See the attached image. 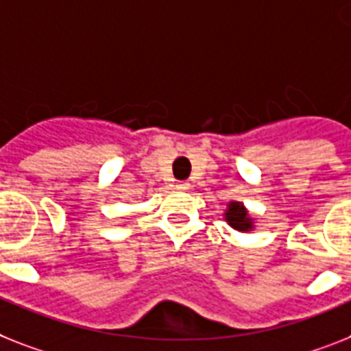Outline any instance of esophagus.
Segmentation results:
<instances>
[{
    "mask_svg": "<svg viewBox=\"0 0 351 351\" xmlns=\"http://www.w3.org/2000/svg\"><path fill=\"white\" fill-rule=\"evenodd\" d=\"M190 188V182L188 181H178L176 182V190H179V192H184V190H188Z\"/></svg>",
    "mask_w": 351,
    "mask_h": 351,
    "instance_id": "34e87169",
    "label": "esophagus"
}]
</instances>
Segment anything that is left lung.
<instances>
[{
	"label": "left lung",
	"mask_w": 351,
	"mask_h": 351,
	"mask_svg": "<svg viewBox=\"0 0 351 351\" xmlns=\"http://www.w3.org/2000/svg\"><path fill=\"white\" fill-rule=\"evenodd\" d=\"M224 221L240 233H251L254 231V217L249 213L244 202L230 201L226 204L224 210Z\"/></svg>",
	"instance_id": "obj_1"
}]
</instances>
